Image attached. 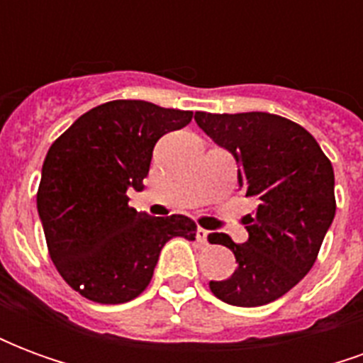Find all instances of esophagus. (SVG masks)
I'll return each mask as SVG.
<instances>
[{
    "mask_svg": "<svg viewBox=\"0 0 363 363\" xmlns=\"http://www.w3.org/2000/svg\"><path fill=\"white\" fill-rule=\"evenodd\" d=\"M208 233H210V231H206V229H202V228L196 229L198 241H200L202 245H208Z\"/></svg>",
    "mask_w": 363,
    "mask_h": 363,
    "instance_id": "1",
    "label": "esophagus"
}]
</instances>
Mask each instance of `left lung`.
<instances>
[{
  "mask_svg": "<svg viewBox=\"0 0 363 363\" xmlns=\"http://www.w3.org/2000/svg\"><path fill=\"white\" fill-rule=\"evenodd\" d=\"M196 124L237 161L245 196L259 202L245 218L249 239L225 233L208 241L233 251L237 270L210 281L221 301L259 307L288 294L311 270L335 220V171L303 126L270 112H196Z\"/></svg>",
  "mask_w": 363,
  "mask_h": 363,
  "instance_id": "left-lung-1",
  "label": "left lung"
}]
</instances>
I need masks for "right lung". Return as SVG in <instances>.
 <instances>
[{
    "label": "right lung",
    "mask_w": 363,
    "mask_h": 363,
    "mask_svg": "<svg viewBox=\"0 0 363 363\" xmlns=\"http://www.w3.org/2000/svg\"><path fill=\"white\" fill-rule=\"evenodd\" d=\"M190 120L192 111L111 101L82 114L50 145L36 208L52 262L83 297L126 303L147 288L167 241L196 239L190 218L138 212L126 194L143 190L159 138Z\"/></svg>",
    "instance_id": "add662e5"
}]
</instances>
